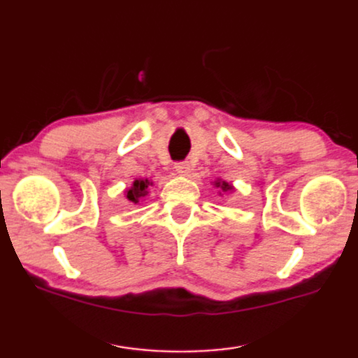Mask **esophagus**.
I'll use <instances>...</instances> for the list:
<instances>
[{
	"label": "esophagus",
	"instance_id": "1",
	"mask_svg": "<svg viewBox=\"0 0 358 358\" xmlns=\"http://www.w3.org/2000/svg\"><path fill=\"white\" fill-rule=\"evenodd\" d=\"M175 170H177L180 175H188L191 167H189L188 162H177V164H175Z\"/></svg>",
	"mask_w": 358,
	"mask_h": 358
}]
</instances>
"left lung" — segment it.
Wrapping results in <instances>:
<instances>
[{
    "label": "left lung",
    "mask_w": 358,
    "mask_h": 358,
    "mask_svg": "<svg viewBox=\"0 0 358 358\" xmlns=\"http://www.w3.org/2000/svg\"><path fill=\"white\" fill-rule=\"evenodd\" d=\"M217 186H220V188H222L224 191H229V189H231V186L229 185V183H225V181H222V183H220V181H217V183H215Z\"/></svg>",
    "instance_id": "1"
}]
</instances>
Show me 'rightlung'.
<instances>
[{"instance_id": "right-lung-1", "label": "right lung", "mask_w": 358, "mask_h": 358, "mask_svg": "<svg viewBox=\"0 0 358 358\" xmlns=\"http://www.w3.org/2000/svg\"><path fill=\"white\" fill-rule=\"evenodd\" d=\"M152 185L149 180H136L133 186L127 191V198L133 203H139L141 198L148 194V188Z\"/></svg>"}]
</instances>
